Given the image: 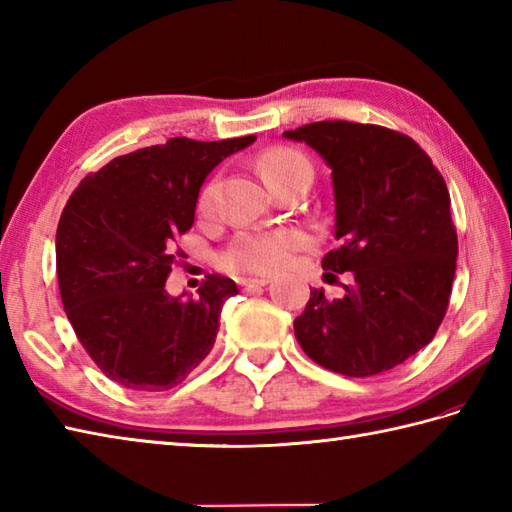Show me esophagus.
Segmentation results:
<instances>
[{"label": "esophagus", "instance_id": "34e87169", "mask_svg": "<svg viewBox=\"0 0 512 512\" xmlns=\"http://www.w3.org/2000/svg\"><path fill=\"white\" fill-rule=\"evenodd\" d=\"M237 284H239V288H242V290L250 292V290H257V288L268 286V279H266V277H259V279H239Z\"/></svg>", "mask_w": 512, "mask_h": 512}]
</instances>
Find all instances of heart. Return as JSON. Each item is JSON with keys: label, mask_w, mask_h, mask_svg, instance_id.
Here are the masks:
<instances>
[{"label": "heart", "mask_w": 512, "mask_h": 512, "mask_svg": "<svg viewBox=\"0 0 512 512\" xmlns=\"http://www.w3.org/2000/svg\"><path fill=\"white\" fill-rule=\"evenodd\" d=\"M259 171L270 189H277L290 178L310 176L312 165L301 151L292 147H270L259 156ZM215 202V184H206L200 191L198 206L200 211H211ZM301 246H306V237L290 228H275V231H244L239 233L231 246L220 255V264L231 273H253L268 275L277 273L292 259Z\"/></svg>", "instance_id": "b5f03b06"}]
</instances>
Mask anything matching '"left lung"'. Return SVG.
I'll use <instances>...</instances> for the list:
<instances>
[{
  "mask_svg": "<svg viewBox=\"0 0 512 512\" xmlns=\"http://www.w3.org/2000/svg\"><path fill=\"white\" fill-rule=\"evenodd\" d=\"M284 136L308 143L332 167L339 246L321 264L352 279L343 299L310 290L295 319L297 341L330 372H387L436 336L449 308L458 233L447 182L396 129L319 121Z\"/></svg>",
  "mask_w": 512,
  "mask_h": 512,
  "instance_id": "obj_1",
  "label": "left lung"
}]
</instances>
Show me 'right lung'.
<instances>
[{
  "label": "right lung",
  "instance_id": "right-lung-1",
  "mask_svg": "<svg viewBox=\"0 0 512 512\" xmlns=\"http://www.w3.org/2000/svg\"><path fill=\"white\" fill-rule=\"evenodd\" d=\"M255 136L169 138L118 156L81 180L57 228V277L76 339L127 389L180 385L213 350L233 279L209 275L200 297H169L178 237L193 224L204 178Z\"/></svg>",
  "mask_w": 512,
  "mask_h": 512
}]
</instances>
